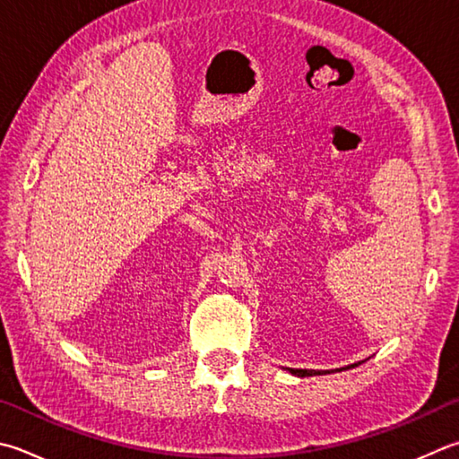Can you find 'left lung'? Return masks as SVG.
I'll return each instance as SVG.
<instances>
[{
	"label": "left lung",
	"instance_id": "1",
	"mask_svg": "<svg viewBox=\"0 0 459 459\" xmlns=\"http://www.w3.org/2000/svg\"><path fill=\"white\" fill-rule=\"evenodd\" d=\"M357 365V363H355ZM345 369V368H341ZM293 375H297V377H313V375H321L323 371H315V369H289Z\"/></svg>",
	"mask_w": 459,
	"mask_h": 459
}]
</instances>
